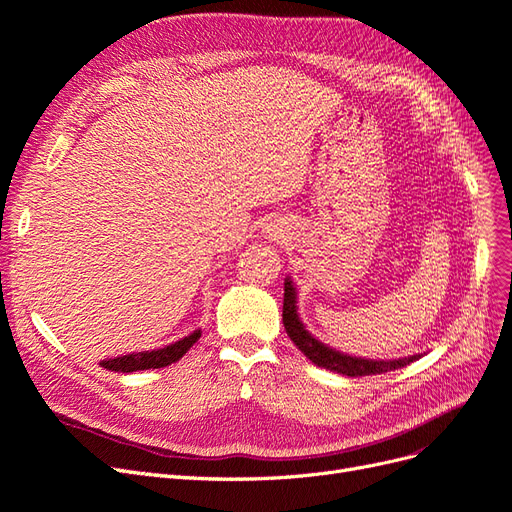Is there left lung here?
<instances>
[{
	"instance_id": "left-lung-1",
	"label": "left lung",
	"mask_w": 512,
	"mask_h": 512,
	"mask_svg": "<svg viewBox=\"0 0 512 512\" xmlns=\"http://www.w3.org/2000/svg\"><path fill=\"white\" fill-rule=\"evenodd\" d=\"M282 320H284V329H286L288 337L299 346V350L307 356L309 361L318 367L337 371V374L352 376V378L376 376V374H386V371L410 365L412 361L418 359V356H408V359H399V361H369V359H356V356H348V354L337 352L329 346H324L322 342H318V339L309 335L301 324V320L297 316V292H294L290 280L284 282Z\"/></svg>"
}]
</instances>
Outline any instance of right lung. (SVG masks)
Here are the masks:
<instances>
[{
	"label": "right lung",
	"mask_w": 512,
	"mask_h": 512,
	"mask_svg": "<svg viewBox=\"0 0 512 512\" xmlns=\"http://www.w3.org/2000/svg\"><path fill=\"white\" fill-rule=\"evenodd\" d=\"M198 337H200V331H194L192 335L183 337V339H179V342L170 344L166 348L117 356V359L102 361L100 365L108 371H121V374H130V371H138V369H160V367H166L170 363L179 361L181 356L198 342Z\"/></svg>",
	"instance_id": "1"
}]
</instances>
